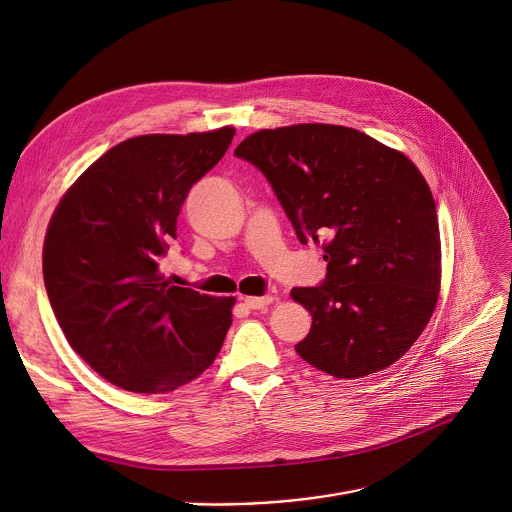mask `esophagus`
Returning <instances> with one entry per match:
<instances>
[{"label":"esophagus","instance_id":"obj_1","mask_svg":"<svg viewBox=\"0 0 512 512\" xmlns=\"http://www.w3.org/2000/svg\"><path fill=\"white\" fill-rule=\"evenodd\" d=\"M271 302H273V298H271V296H261V298H245V304H247V308H251V310H261V308L269 306Z\"/></svg>","mask_w":512,"mask_h":512}]
</instances>
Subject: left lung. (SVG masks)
<instances>
[{
  "label": "left lung",
  "instance_id": "8db88e82",
  "mask_svg": "<svg viewBox=\"0 0 512 512\" xmlns=\"http://www.w3.org/2000/svg\"><path fill=\"white\" fill-rule=\"evenodd\" d=\"M235 155L271 183L298 241L324 249L322 284L290 292L312 314L296 353L347 380L398 361L427 327L441 280L437 208L421 171L333 124L259 130Z\"/></svg>",
  "mask_w": 512,
  "mask_h": 512
}]
</instances>
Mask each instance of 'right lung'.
Instances as JSON below:
<instances>
[{"mask_svg":"<svg viewBox=\"0 0 512 512\" xmlns=\"http://www.w3.org/2000/svg\"><path fill=\"white\" fill-rule=\"evenodd\" d=\"M235 128L145 134L112 147L65 194L46 230L44 286L69 345L118 388L165 394L216 359L235 298L159 273L179 208Z\"/></svg>","mask_w":512,"mask_h":512,"instance_id":"add662e5","label":"right lung"}]
</instances>
